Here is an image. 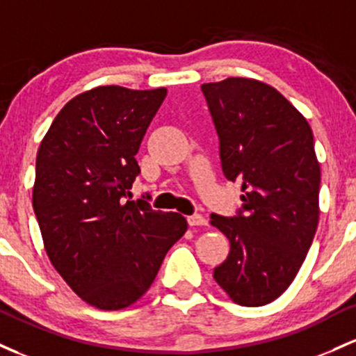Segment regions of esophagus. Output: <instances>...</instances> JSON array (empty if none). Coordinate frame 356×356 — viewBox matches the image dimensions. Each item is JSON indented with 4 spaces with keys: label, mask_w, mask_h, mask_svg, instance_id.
I'll return each mask as SVG.
<instances>
[{
    "label": "esophagus",
    "mask_w": 356,
    "mask_h": 356,
    "mask_svg": "<svg viewBox=\"0 0 356 356\" xmlns=\"http://www.w3.org/2000/svg\"><path fill=\"white\" fill-rule=\"evenodd\" d=\"M207 218L203 217V215H198V213H195V215H190L188 217V225L190 227H203V225H207Z\"/></svg>",
    "instance_id": "34e87169"
}]
</instances>
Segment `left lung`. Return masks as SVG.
I'll return each instance as SVG.
<instances>
[{
    "label": "left lung",
    "mask_w": 356,
    "mask_h": 356,
    "mask_svg": "<svg viewBox=\"0 0 356 356\" xmlns=\"http://www.w3.org/2000/svg\"><path fill=\"white\" fill-rule=\"evenodd\" d=\"M220 141L222 171L241 181L235 217L211 213L230 241L213 279L242 306H264L296 277L319 218L321 171L313 131L281 92L254 79L203 83Z\"/></svg>",
    "instance_id": "left-lung-1"
}]
</instances>
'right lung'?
<instances>
[{
    "label": "right lung",
    "mask_w": 356,
    "mask_h": 356,
    "mask_svg": "<svg viewBox=\"0 0 356 356\" xmlns=\"http://www.w3.org/2000/svg\"><path fill=\"white\" fill-rule=\"evenodd\" d=\"M165 97V87H95L63 106L38 147L33 210L47 255L99 309L138 301L188 229L177 211L131 200L134 156Z\"/></svg>",
    "instance_id": "1"
}]
</instances>
